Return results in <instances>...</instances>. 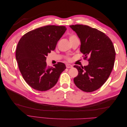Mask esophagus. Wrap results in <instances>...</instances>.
Segmentation results:
<instances>
[{"label":"esophagus","mask_w":127,"mask_h":127,"mask_svg":"<svg viewBox=\"0 0 127 127\" xmlns=\"http://www.w3.org/2000/svg\"><path fill=\"white\" fill-rule=\"evenodd\" d=\"M66 66L67 68H72V66L71 64H66Z\"/></svg>","instance_id":"obj_1"}]
</instances>
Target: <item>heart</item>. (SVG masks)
Returning <instances> with one entry per match:
<instances>
[{
	"mask_svg": "<svg viewBox=\"0 0 127 127\" xmlns=\"http://www.w3.org/2000/svg\"><path fill=\"white\" fill-rule=\"evenodd\" d=\"M75 39H77V37L76 36H75L74 35H70V36H69V40H70V41L72 40H74Z\"/></svg>",
	"mask_w": 127,
	"mask_h": 127,
	"instance_id": "b5f03b06",
	"label": "heart"
}]
</instances>
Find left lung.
<instances>
[{"mask_svg":"<svg viewBox=\"0 0 127 127\" xmlns=\"http://www.w3.org/2000/svg\"><path fill=\"white\" fill-rule=\"evenodd\" d=\"M80 39V51L87 56L88 64L75 65L78 75L74 79L76 86L86 92H92L100 88L108 79L114 66L116 51L110 38L97 29L87 25H70Z\"/></svg>","mask_w":127,"mask_h":127,"instance_id":"1","label":"left lung"}]
</instances>
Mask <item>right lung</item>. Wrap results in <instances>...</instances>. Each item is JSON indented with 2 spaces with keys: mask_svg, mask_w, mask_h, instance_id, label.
Wrapping results in <instances>:
<instances>
[{
  "mask_svg": "<svg viewBox=\"0 0 127 127\" xmlns=\"http://www.w3.org/2000/svg\"><path fill=\"white\" fill-rule=\"evenodd\" d=\"M66 30L64 26H44L26 33L19 41L16 50L18 67L25 81L34 89L50 90L66 68L63 63L54 67L47 66L46 63V57L55 49Z\"/></svg>",
  "mask_w": 127,
  "mask_h": 127,
  "instance_id": "1",
  "label": "right lung"
}]
</instances>
